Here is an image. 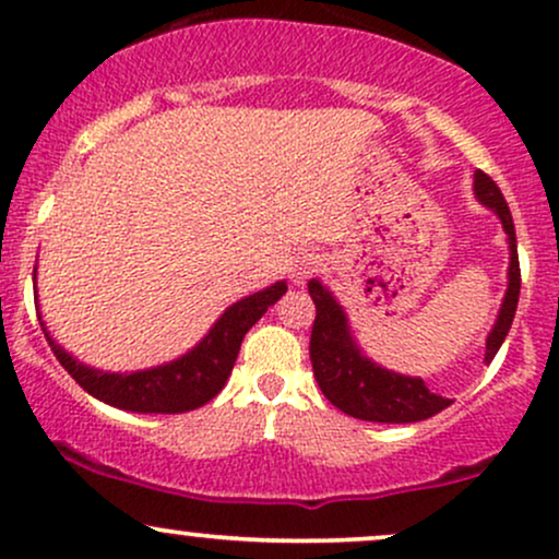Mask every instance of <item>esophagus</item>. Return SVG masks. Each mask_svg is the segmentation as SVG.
<instances>
[{
  "mask_svg": "<svg viewBox=\"0 0 559 559\" xmlns=\"http://www.w3.org/2000/svg\"><path fill=\"white\" fill-rule=\"evenodd\" d=\"M318 254L312 252H297V258H294L292 262H288V275H292L294 284H305L307 278H310L312 273L318 271Z\"/></svg>",
  "mask_w": 559,
  "mask_h": 559,
  "instance_id": "obj_1",
  "label": "esophagus"
}]
</instances>
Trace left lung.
Returning <instances> with one entry per match:
<instances>
[{"label":"left lung","instance_id":"8db88e82","mask_svg":"<svg viewBox=\"0 0 559 559\" xmlns=\"http://www.w3.org/2000/svg\"><path fill=\"white\" fill-rule=\"evenodd\" d=\"M473 191L478 202L486 204L502 223L507 234V247H510V267H507V292L499 307V316L493 320L489 336H486V357L489 365L493 355L502 346L504 336L510 333L512 318L518 310V297H521V265H518V241L515 223H512L510 207H507L502 191L486 173L476 170L473 176ZM310 297L316 301V323H312L310 336V360L312 373L320 391L325 394L333 407L360 420L373 423H418L431 418L449 407L452 400L428 391L423 378L402 376L396 370L383 368L370 360L360 349L357 338L352 336L349 318L344 307L338 305L329 286L312 278Z\"/></svg>","mask_w":559,"mask_h":559}]
</instances>
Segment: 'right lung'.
Masks as SVG:
<instances>
[{"label":"right lung","instance_id":"obj_1","mask_svg":"<svg viewBox=\"0 0 559 559\" xmlns=\"http://www.w3.org/2000/svg\"><path fill=\"white\" fill-rule=\"evenodd\" d=\"M286 288V281H275V284L262 288V292H254L249 297L234 301L215 320L213 329L204 333L202 342L191 346L186 355L165 365H157V368L133 370V373H110V370H99L86 362H79L70 352L55 342L52 333L47 331V323L41 318L38 320H41V331L49 346H52L55 357L75 378V383L83 391H88L99 402L112 404L118 409L173 415L202 407V404H207L213 396L221 394L230 370H234L236 357H239L243 333L265 316L267 307L284 297ZM34 297L38 301L36 286Z\"/></svg>","mask_w":559,"mask_h":559}]
</instances>
